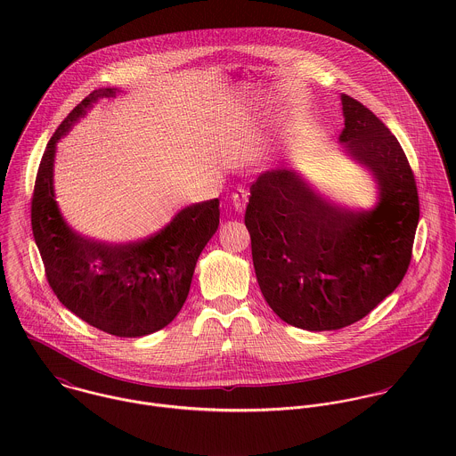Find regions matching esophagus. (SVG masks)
<instances>
[{"label": "esophagus", "mask_w": 456, "mask_h": 456, "mask_svg": "<svg viewBox=\"0 0 456 456\" xmlns=\"http://www.w3.org/2000/svg\"><path fill=\"white\" fill-rule=\"evenodd\" d=\"M232 201H233V207L237 212H242L246 208V203H248V191L244 190H237L233 195H232Z\"/></svg>", "instance_id": "1"}]
</instances>
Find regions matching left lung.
I'll return each instance as SVG.
<instances>
[{"label":"left lung","instance_id":"1","mask_svg":"<svg viewBox=\"0 0 456 456\" xmlns=\"http://www.w3.org/2000/svg\"><path fill=\"white\" fill-rule=\"evenodd\" d=\"M344 154L370 172L378 201L353 210L282 165L251 186L246 226L261 293L288 325L309 331L353 325L403 279L419 219L416 181L391 131L340 94Z\"/></svg>","mask_w":456,"mask_h":456}]
</instances>
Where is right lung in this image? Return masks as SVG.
<instances>
[{"label":"right lung","mask_w":456,"mask_h":456,"mask_svg":"<svg viewBox=\"0 0 456 456\" xmlns=\"http://www.w3.org/2000/svg\"><path fill=\"white\" fill-rule=\"evenodd\" d=\"M94 89L58 126L42 156L31 200V226L47 281L82 322L116 337H143L183 309L196 261L219 226V200L188 205L158 233L136 242H103L75 232L54 195V158L61 136L102 98Z\"/></svg>","instance_id":"1"}]
</instances>
